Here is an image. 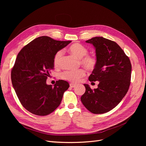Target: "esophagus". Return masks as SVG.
<instances>
[{
    "label": "esophagus",
    "mask_w": 146,
    "mask_h": 146,
    "mask_svg": "<svg viewBox=\"0 0 146 146\" xmlns=\"http://www.w3.org/2000/svg\"><path fill=\"white\" fill-rule=\"evenodd\" d=\"M70 86L71 88H74L76 86V85H75V84H73V83H70Z\"/></svg>",
    "instance_id": "1"
}]
</instances>
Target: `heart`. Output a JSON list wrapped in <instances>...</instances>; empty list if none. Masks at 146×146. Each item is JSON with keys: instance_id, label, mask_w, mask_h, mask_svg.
<instances>
[{"instance_id": "b5f03b06", "label": "heart", "mask_w": 146, "mask_h": 146, "mask_svg": "<svg viewBox=\"0 0 146 146\" xmlns=\"http://www.w3.org/2000/svg\"><path fill=\"white\" fill-rule=\"evenodd\" d=\"M70 52L79 59L80 64L89 70H93L97 65V59L94 56L88 54V50L83 45L79 43L72 44L68 48ZM63 50H60L56 52L54 57V64L57 66L63 56ZM85 70L83 68H79L76 70H66L60 74L62 79L72 83H77L85 75Z\"/></svg>"}]
</instances>
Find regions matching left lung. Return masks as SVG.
Instances as JSON below:
<instances>
[{"label": "left lung", "instance_id": "obj_1", "mask_svg": "<svg viewBox=\"0 0 146 146\" xmlns=\"http://www.w3.org/2000/svg\"><path fill=\"white\" fill-rule=\"evenodd\" d=\"M96 50L97 65L89 80L99 81L98 88L92 89L84 84L86 91L80 98L85 108L95 114L112 110L121 101L128 90L131 64L129 57L115 42L102 36L86 41Z\"/></svg>", "mask_w": 146, "mask_h": 146}]
</instances>
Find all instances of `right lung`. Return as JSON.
Masks as SVG:
<instances>
[{
    "mask_svg": "<svg viewBox=\"0 0 146 146\" xmlns=\"http://www.w3.org/2000/svg\"><path fill=\"white\" fill-rule=\"evenodd\" d=\"M71 41H57L47 36L38 37L23 47L18 53L11 71L13 87L19 100L29 112L45 116L60 105L67 82L56 81L54 86L46 80L54 69V57Z\"/></svg>",
    "mask_w": 146,
    "mask_h": 146,
    "instance_id": "obj_1",
    "label": "right lung"
}]
</instances>
